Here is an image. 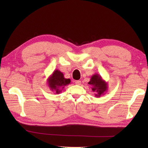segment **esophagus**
I'll list each match as a JSON object with an SVG mask.
<instances>
[{"label": "esophagus", "instance_id": "obj_1", "mask_svg": "<svg viewBox=\"0 0 148 148\" xmlns=\"http://www.w3.org/2000/svg\"><path fill=\"white\" fill-rule=\"evenodd\" d=\"M75 83H76L77 85H80V84H81V81H79V80H77V81H75Z\"/></svg>", "mask_w": 148, "mask_h": 148}]
</instances>
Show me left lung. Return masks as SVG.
Returning <instances> with one entry per match:
<instances>
[{"mask_svg":"<svg viewBox=\"0 0 148 148\" xmlns=\"http://www.w3.org/2000/svg\"><path fill=\"white\" fill-rule=\"evenodd\" d=\"M88 83L92 86V91L95 93V97H97L105 95L108 90V83L106 82L101 76L98 74H93Z\"/></svg>","mask_w":148,"mask_h":148,"instance_id":"obj_1","label":"left lung"}]
</instances>
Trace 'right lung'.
Returning <instances> with one entry per match:
<instances>
[{"label":"right lung","mask_w":148,"mask_h":148,"mask_svg":"<svg viewBox=\"0 0 148 148\" xmlns=\"http://www.w3.org/2000/svg\"><path fill=\"white\" fill-rule=\"evenodd\" d=\"M48 86L50 90L55 92L58 94L62 92L64 87L71 83L70 79H66L64 77V74L59 70H55L52 74L47 79Z\"/></svg>","instance_id":"add662e5"}]
</instances>
